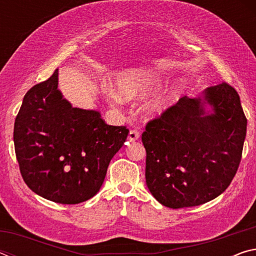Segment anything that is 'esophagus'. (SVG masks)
<instances>
[{
  "label": "esophagus",
  "instance_id": "34e87169",
  "mask_svg": "<svg viewBox=\"0 0 256 256\" xmlns=\"http://www.w3.org/2000/svg\"><path fill=\"white\" fill-rule=\"evenodd\" d=\"M138 138H140V133L136 131V130H131V131H130V133H128V140L130 142H134V141L138 140Z\"/></svg>",
  "mask_w": 256,
  "mask_h": 256
}]
</instances>
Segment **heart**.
Segmentation results:
<instances>
[{"label":"heart","instance_id":"heart-1","mask_svg":"<svg viewBox=\"0 0 256 256\" xmlns=\"http://www.w3.org/2000/svg\"><path fill=\"white\" fill-rule=\"evenodd\" d=\"M162 82L160 74L151 68H131L124 71L118 76L115 82V94H110L112 100L120 102L122 100H133L142 98L157 88ZM180 97V86L177 84L167 86L154 94L144 105L146 116L151 118H162V115L178 102Z\"/></svg>","mask_w":256,"mask_h":256}]
</instances>
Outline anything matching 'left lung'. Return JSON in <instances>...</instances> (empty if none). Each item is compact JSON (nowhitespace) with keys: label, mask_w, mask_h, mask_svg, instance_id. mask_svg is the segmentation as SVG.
<instances>
[{"label":"left lung","mask_w":256,"mask_h":256,"mask_svg":"<svg viewBox=\"0 0 256 256\" xmlns=\"http://www.w3.org/2000/svg\"><path fill=\"white\" fill-rule=\"evenodd\" d=\"M246 125L240 96L226 82L196 98L184 96L150 120L142 142L146 186L156 200L180 209L224 192L240 166Z\"/></svg>","instance_id":"left-lung-1"}]
</instances>
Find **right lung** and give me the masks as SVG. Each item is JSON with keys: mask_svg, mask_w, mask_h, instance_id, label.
I'll return each mask as SVG.
<instances>
[{"mask_svg": "<svg viewBox=\"0 0 256 256\" xmlns=\"http://www.w3.org/2000/svg\"><path fill=\"white\" fill-rule=\"evenodd\" d=\"M58 86L55 70L26 94L14 122L16 156L32 192L56 203L78 204L100 190L128 130L106 124L98 110L72 107Z\"/></svg>", "mask_w": 256, "mask_h": 256, "instance_id": "obj_1", "label": "right lung"}]
</instances>
